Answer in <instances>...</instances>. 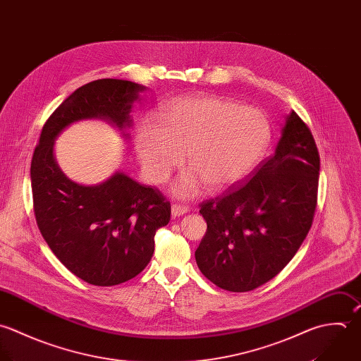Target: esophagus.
Masks as SVG:
<instances>
[{"instance_id": "obj_1", "label": "esophagus", "mask_w": 361, "mask_h": 361, "mask_svg": "<svg viewBox=\"0 0 361 361\" xmlns=\"http://www.w3.org/2000/svg\"><path fill=\"white\" fill-rule=\"evenodd\" d=\"M189 212V207L188 206H183V204H173L172 209H171V214L172 217H179V216H183Z\"/></svg>"}]
</instances>
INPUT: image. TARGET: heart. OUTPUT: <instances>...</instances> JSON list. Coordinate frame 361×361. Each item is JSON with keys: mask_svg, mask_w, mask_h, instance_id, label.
I'll use <instances>...</instances> for the list:
<instances>
[{"mask_svg": "<svg viewBox=\"0 0 361 361\" xmlns=\"http://www.w3.org/2000/svg\"><path fill=\"white\" fill-rule=\"evenodd\" d=\"M270 138L263 112L223 97H183L168 102L161 124L141 121L134 145L147 178L164 183L186 155L192 173L176 185L178 196H190L200 182L223 192L243 180L259 162Z\"/></svg>", "mask_w": 361, "mask_h": 361, "instance_id": "b5f03b06", "label": "heart"}]
</instances>
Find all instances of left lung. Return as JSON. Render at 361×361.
I'll use <instances>...</instances> for the list:
<instances>
[{
  "label": "left lung",
  "mask_w": 361,
  "mask_h": 361,
  "mask_svg": "<svg viewBox=\"0 0 361 361\" xmlns=\"http://www.w3.org/2000/svg\"><path fill=\"white\" fill-rule=\"evenodd\" d=\"M318 180L315 140L291 111L274 154L253 176L202 203L207 231L195 252L200 271L233 293L255 290L277 276L312 226Z\"/></svg>",
  "instance_id": "left-lung-1"
}]
</instances>
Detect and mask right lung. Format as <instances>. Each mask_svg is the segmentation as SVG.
Segmentation results:
<instances>
[{
    "instance_id": "add662e5",
    "label": "right lung",
    "mask_w": 361,
    "mask_h": 361,
    "mask_svg": "<svg viewBox=\"0 0 361 361\" xmlns=\"http://www.w3.org/2000/svg\"><path fill=\"white\" fill-rule=\"evenodd\" d=\"M144 90L114 78L80 87L44 123L32 157L33 212L42 237L71 273L94 286H116L144 270L157 230L169 223L171 204L158 189L123 172L95 186L73 182L56 162L54 141L75 121L130 127L133 104Z\"/></svg>"
}]
</instances>
